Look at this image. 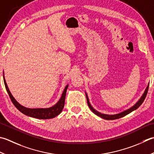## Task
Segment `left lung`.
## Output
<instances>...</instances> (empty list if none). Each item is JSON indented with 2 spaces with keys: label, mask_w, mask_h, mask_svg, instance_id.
Here are the masks:
<instances>
[{
  "label": "left lung",
  "mask_w": 154,
  "mask_h": 154,
  "mask_svg": "<svg viewBox=\"0 0 154 154\" xmlns=\"http://www.w3.org/2000/svg\"><path fill=\"white\" fill-rule=\"evenodd\" d=\"M148 88H149V85H147V88L146 89L145 92H144L143 95H142V97H141V99H140L139 101H137V103L136 104H135L133 107H131L130 109H129L128 110H126L125 111H123V112L120 113L119 114H116V115H105V114H103V113H101L98 112V111H97L96 110H95L93 108L91 107V105H90L89 103V99L88 97H87V95L86 94V97H87V104H88V106L89 107L90 109H91L92 111V112L94 113L95 115L98 116L99 117H101V118H103L104 119H107V120H113V119H119V118H121V117H123L125 116L126 115H128V114L130 113L131 112H132V111L135 110L136 109H137L138 107H139L140 105L142 104V103L143 102V101L145 100L146 99V97L147 95V91H148Z\"/></svg>",
  "instance_id": "1"
}]
</instances>
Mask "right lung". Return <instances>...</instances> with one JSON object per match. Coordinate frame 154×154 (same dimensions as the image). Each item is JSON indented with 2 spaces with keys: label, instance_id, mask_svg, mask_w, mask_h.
<instances>
[{
  "label": "right lung",
  "instance_id": "1",
  "mask_svg": "<svg viewBox=\"0 0 154 154\" xmlns=\"http://www.w3.org/2000/svg\"><path fill=\"white\" fill-rule=\"evenodd\" d=\"M4 83H5L6 89H7V91L8 92V94L11 98V101L13 102V103L14 104V106L17 108V109H19L21 113H23L26 116L34 117V118L41 119H52L53 117L57 116L59 114L61 113L63 107H64L66 92H67L68 85L65 87L61 97L59 99L58 103L55 104L54 106L49 108H46V109H43V108H41V109H29V108H26L25 107L22 106V105H20L16 100H15L14 98L13 97V95H11L10 91H9L5 78H4Z\"/></svg>",
  "mask_w": 154,
  "mask_h": 154
}]
</instances>
